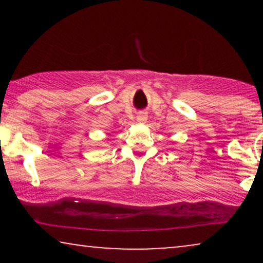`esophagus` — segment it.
<instances>
[{
	"label": "esophagus",
	"mask_w": 263,
	"mask_h": 263,
	"mask_svg": "<svg viewBox=\"0 0 263 263\" xmlns=\"http://www.w3.org/2000/svg\"><path fill=\"white\" fill-rule=\"evenodd\" d=\"M136 120H138L139 123H145V122L147 121V116H146V115L141 114V115H139V116H138V118H136Z\"/></svg>",
	"instance_id": "1"
}]
</instances>
